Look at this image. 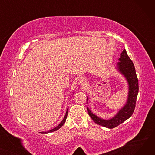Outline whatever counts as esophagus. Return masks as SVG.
Wrapping results in <instances>:
<instances>
[{
	"mask_svg": "<svg viewBox=\"0 0 155 155\" xmlns=\"http://www.w3.org/2000/svg\"><path fill=\"white\" fill-rule=\"evenodd\" d=\"M84 80H80L79 81L80 84H84Z\"/></svg>",
	"mask_w": 155,
	"mask_h": 155,
	"instance_id": "esophagus-1",
	"label": "esophagus"
}]
</instances>
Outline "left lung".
<instances>
[{
	"mask_svg": "<svg viewBox=\"0 0 155 155\" xmlns=\"http://www.w3.org/2000/svg\"><path fill=\"white\" fill-rule=\"evenodd\" d=\"M118 60L119 62L117 63L116 69L126 78L128 85L127 97L124 106L120 109L112 117L108 119H104L94 114L87 106L89 116L96 124L109 129L117 127L132 116L135 109L137 96L139 91L138 80L134 64L128 56L125 49L121 53ZM88 97H87V104H88Z\"/></svg>",
	"mask_w": 155,
	"mask_h": 155,
	"instance_id": "8db88e82",
	"label": "left lung"
}]
</instances>
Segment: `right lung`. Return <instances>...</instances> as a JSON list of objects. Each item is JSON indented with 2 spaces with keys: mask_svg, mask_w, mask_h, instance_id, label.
I'll return each mask as SVG.
<instances>
[{
  "mask_svg": "<svg viewBox=\"0 0 155 155\" xmlns=\"http://www.w3.org/2000/svg\"><path fill=\"white\" fill-rule=\"evenodd\" d=\"M68 109H67V110L66 114H65V115H64V117L63 119L61 120V123H60L58 126H57L56 127H55L54 128H53V129H52L50 130V131H46V132H41V133H43V134H44V133H52V132H53V131H57V130H58L60 128H61V126L64 124L65 121H66V119H67V115H68Z\"/></svg>",
  "mask_w": 155,
  "mask_h": 155,
  "instance_id": "obj_1",
  "label": "right lung"
}]
</instances>
